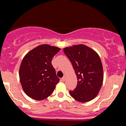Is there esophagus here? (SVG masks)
Segmentation results:
<instances>
[{
	"instance_id": "1",
	"label": "esophagus",
	"mask_w": 126,
	"mask_h": 126,
	"mask_svg": "<svg viewBox=\"0 0 126 126\" xmlns=\"http://www.w3.org/2000/svg\"><path fill=\"white\" fill-rule=\"evenodd\" d=\"M65 79H66V76H63V77L62 78V79H61V80H62V82H64V80H65Z\"/></svg>"
}]
</instances>
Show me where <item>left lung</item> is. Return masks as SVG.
<instances>
[{
    "label": "left lung",
    "mask_w": 126,
    "mask_h": 126,
    "mask_svg": "<svg viewBox=\"0 0 126 126\" xmlns=\"http://www.w3.org/2000/svg\"><path fill=\"white\" fill-rule=\"evenodd\" d=\"M74 69L77 86L69 93L76 101L86 102L96 97L103 82V67L97 53L83 44L63 49Z\"/></svg>",
    "instance_id": "1"
}]
</instances>
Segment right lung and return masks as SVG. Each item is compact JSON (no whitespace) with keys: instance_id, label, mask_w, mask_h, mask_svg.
<instances>
[{"instance_id":"1","label":"right lung","mask_w":126,"mask_h":126,"mask_svg":"<svg viewBox=\"0 0 126 126\" xmlns=\"http://www.w3.org/2000/svg\"><path fill=\"white\" fill-rule=\"evenodd\" d=\"M58 47L40 45L28 52L23 59L19 69V78L25 93L35 100H43L51 94L59 78L51 64Z\"/></svg>"}]
</instances>
